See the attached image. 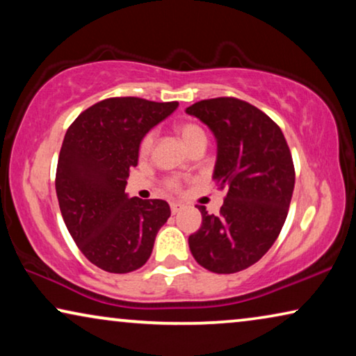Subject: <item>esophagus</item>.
Instances as JSON below:
<instances>
[{
    "instance_id": "esophagus-1",
    "label": "esophagus",
    "mask_w": 356,
    "mask_h": 356,
    "mask_svg": "<svg viewBox=\"0 0 356 356\" xmlns=\"http://www.w3.org/2000/svg\"><path fill=\"white\" fill-rule=\"evenodd\" d=\"M170 209H172V213H178L183 209V204L172 202V204H170Z\"/></svg>"
}]
</instances>
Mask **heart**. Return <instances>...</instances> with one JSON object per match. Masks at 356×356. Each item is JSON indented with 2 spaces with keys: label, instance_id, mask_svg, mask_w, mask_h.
<instances>
[{
  "label": "heart",
  "instance_id": "heart-1",
  "mask_svg": "<svg viewBox=\"0 0 356 356\" xmlns=\"http://www.w3.org/2000/svg\"><path fill=\"white\" fill-rule=\"evenodd\" d=\"M175 129H177L179 139L183 140L188 149H193L194 145H199V144H204V145L207 144L206 129H204L199 123H196V121H183V123L177 124V128ZM152 145H154V134L152 133L144 134L139 143L140 157H147L150 150H152ZM165 188L172 193H179L183 189V184L178 178H168L165 179Z\"/></svg>",
  "mask_w": 356,
  "mask_h": 356
}]
</instances>
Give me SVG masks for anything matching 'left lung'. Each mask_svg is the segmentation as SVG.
Segmentation results:
<instances>
[{
	"label": "left lung",
	"instance_id": "left-lung-1",
	"mask_svg": "<svg viewBox=\"0 0 356 356\" xmlns=\"http://www.w3.org/2000/svg\"><path fill=\"white\" fill-rule=\"evenodd\" d=\"M186 113L216 134L213 178L227 191L218 216L197 206L202 225L189 236V250L204 269L235 274L259 261L280 235L295 188L293 159L279 124L245 100H201Z\"/></svg>",
	"mask_w": 356,
	"mask_h": 356
}]
</instances>
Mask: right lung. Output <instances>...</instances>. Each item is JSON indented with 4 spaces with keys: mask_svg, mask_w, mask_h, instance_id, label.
<instances>
[{
    "mask_svg": "<svg viewBox=\"0 0 356 356\" xmlns=\"http://www.w3.org/2000/svg\"><path fill=\"white\" fill-rule=\"evenodd\" d=\"M177 106L111 97L82 111L66 131L55 178L60 211L77 248L102 270L128 274L143 267L168 220L167 202L129 199L124 188L143 136Z\"/></svg>",
    "mask_w": 356,
    "mask_h": 356,
    "instance_id": "right-lung-1",
    "label": "right lung"
}]
</instances>
